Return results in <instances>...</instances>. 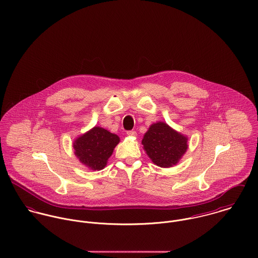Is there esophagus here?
Instances as JSON below:
<instances>
[{"mask_svg": "<svg viewBox=\"0 0 258 258\" xmlns=\"http://www.w3.org/2000/svg\"><path fill=\"white\" fill-rule=\"evenodd\" d=\"M127 135H128V136H132V137H135V136H136V132H135L134 130L127 131Z\"/></svg>", "mask_w": 258, "mask_h": 258, "instance_id": "esophagus-1", "label": "esophagus"}]
</instances>
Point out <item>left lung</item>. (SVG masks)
Masks as SVG:
<instances>
[{
	"label": "left lung",
	"instance_id": "left-lung-1",
	"mask_svg": "<svg viewBox=\"0 0 258 258\" xmlns=\"http://www.w3.org/2000/svg\"><path fill=\"white\" fill-rule=\"evenodd\" d=\"M187 139L164 122L151 125L142 144L154 164L162 168L176 165L187 149Z\"/></svg>",
	"mask_w": 258,
	"mask_h": 258
}]
</instances>
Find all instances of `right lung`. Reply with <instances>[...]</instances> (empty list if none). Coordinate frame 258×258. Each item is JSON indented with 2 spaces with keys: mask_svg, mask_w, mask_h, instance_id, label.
I'll return each mask as SVG.
<instances>
[{
  "mask_svg": "<svg viewBox=\"0 0 258 258\" xmlns=\"http://www.w3.org/2000/svg\"><path fill=\"white\" fill-rule=\"evenodd\" d=\"M119 141L117 135L101 127H94L74 141V154L88 168L102 170Z\"/></svg>",
  "mask_w": 258,
  "mask_h": 258,
  "instance_id": "add662e5",
  "label": "right lung"
}]
</instances>
